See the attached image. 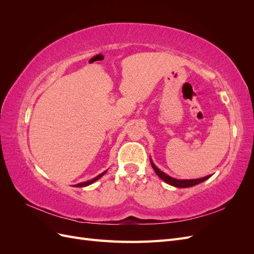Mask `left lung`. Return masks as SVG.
Segmentation results:
<instances>
[{"label":"left lung","instance_id":"8db88e82","mask_svg":"<svg viewBox=\"0 0 254 254\" xmlns=\"http://www.w3.org/2000/svg\"><path fill=\"white\" fill-rule=\"evenodd\" d=\"M150 164L153 168V171H155V173L160 177L161 179H162L164 182H166L167 184H170V186H173L175 188H190V187H194V186H197V184H199V183H201V182L207 180L211 177V175H209V176L203 177V178H199V179H176V178H173V177H171V176L166 175L162 171H160L159 168L155 164H153L151 158H150Z\"/></svg>","mask_w":254,"mask_h":254}]
</instances>
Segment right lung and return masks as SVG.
Here are the masks:
<instances>
[{"mask_svg": "<svg viewBox=\"0 0 254 254\" xmlns=\"http://www.w3.org/2000/svg\"><path fill=\"white\" fill-rule=\"evenodd\" d=\"M107 173V171H105L104 173H102V174H99L98 176H96L95 178H93V179H91V180H89V181H86V182H80V183H77V184H75L74 187H76V188H83V187H88V186H90V184H92V183H94L95 181H97L99 178H101V177H103L105 174Z\"/></svg>", "mask_w": 254, "mask_h": 254, "instance_id": "obj_1", "label": "right lung"}]
</instances>
